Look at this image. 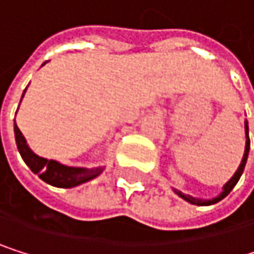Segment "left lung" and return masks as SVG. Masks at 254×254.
<instances>
[{
  "label": "left lung",
  "instance_id": "1",
  "mask_svg": "<svg viewBox=\"0 0 254 254\" xmlns=\"http://www.w3.org/2000/svg\"><path fill=\"white\" fill-rule=\"evenodd\" d=\"M246 134H247V141H246V152H244V157H242V161H241V164H239V168H238V171L235 172V175L232 177V180L224 186V190H222V193L219 195V196H216V198H213V199H209V201H199V199H195V198H192V196H188V195H184V193H181V192H177L183 199H186V201H189V202H192V204H198V206H209V204H215V202H218V201H221L222 198H226L230 192H232V189L236 186V183L239 181V178H241V175H242V172H244V168H246V163H247V157H249V151H250V137H249V123L246 122Z\"/></svg>",
  "mask_w": 254,
  "mask_h": 254
}]
</instances>
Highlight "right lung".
<instances>
[{"label":"right lung","instance_id":"1","mask_svg":"<svg viewBox=\"0 0 254 254\" xmlns=\"http://www.w3.org/2000/svg\"><path fill=\"white\" fill-rule=\"evenodd\" d=\"M15 138H16L18 151H19L22 160L25 161V164L32 169L33 174H36L41 180H44L48 184H52V186L74 188L82 183H86V181L96 178L102 172V168H96V169L68 168V166H64L58 161L47 160V158L36 155L27 146V141H25L24 135L21 134L16 123H15Z\"/></svg>","mask_w":254,"mask_h":254}]
</instances>
